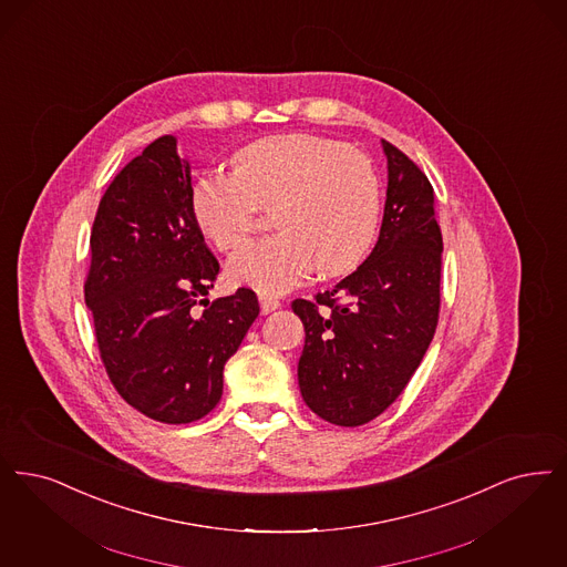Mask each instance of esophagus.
Listing matches in <instances>:
<instances>
[{
  "label": "esophagus",
  "instance_id": "esophagus-1",
  "mask_svg": "<svg viewBox=\"0 0 567 567\" xmlns=\"http://www.w3.org/2000/svg\"><path fill=\"white\" fill-rule=\"evenodd\" d=\"M259 303H261V312H264V315H270V312L280 308V301H278V297H274V295L259 293Z\"/></svg>",
  "mask_w": 567,
  "mask_h": 567
}]
</instances>
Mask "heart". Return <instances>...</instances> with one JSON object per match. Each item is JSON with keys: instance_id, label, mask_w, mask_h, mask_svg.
<instances>
[{"instance_id": "1", "label": "heart", "mask_w": 567, "mask_h": 567, "mask_svg": "<svg viewBox=\"0 0 567 567\" xmlns=\"http://www.w3.org/2000/svg\"><path fill=\"white\" fill-rule=\"evenodd\" d=\"M272 206L280 231L229 261V276L259 291H285L315 268L354 270L378 231L382 183L363 152L295 133L250 143L234 156V171H210L192 189L194 219L219 250L238 249L259 208Z\"/></svg>"}]
</instances>
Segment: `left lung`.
<instances>
[{
  "mask_svg": "<svg viewBox=\"0 0 567 567\" xmlns=\"http://www.w3.org/2000/svg\"><path fill=\"white\" fill-rule=\"evenodd\" d=\"M384 219L363 264L315 299H295L306 343L297 380L306 405L338 426L390 408L422 363L439 322L443 236L429 177L382 141Z\"/></svg>",
  "mask_w": 567,
  "mask_h": 567,
  "instance_id": "obj_1",
  "label": "left lung"
}]
</instances>
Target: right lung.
<instances>
[{"instance_id": "obj_1", "label": "right lung", "mask_w": 567, "mask_h": 567, "mask_svg": "<svg viewBox=\"0 0 567 567\" xmlns=\"http://www.w3.org/2000/svg\"><path fill=\"white\" fill-rule=\"evenodd\" d=\"M84 299L117 394L164 424L213 411L224 367L259 315L255 291L208 301L219 261L192 210L189 162L164 135L103 194L91 231Z\"/></svg>"}]
</instances>
